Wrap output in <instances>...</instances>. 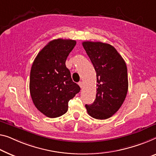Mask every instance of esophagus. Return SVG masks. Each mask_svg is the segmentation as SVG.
<instances>
[{
    "label": "esophagus",
    "mask_w": 156,
    "mask_h": 156,
    "mask_svg": "<svg viewBox=\"0 0 156 156\" xmlns=\"http://www.w3.org/2000/svg\"><path fill=\"white\" fill-rule=\"evenodd\" d=\"M78 85H79V86H80V88H83V85H84V84H83V82H81V81H80V82L78 83Z\"/></svg>",
    "instance_id": "obj_1"
}]
</instances>
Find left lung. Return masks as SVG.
<instances>
[{
    "label": "left lung",
    "instance_id": "left-lung-1",
    "mask_svg": "<svg viewBox=\"0 0 156 156\" xmlns=\"http://www.w3.org/2000/svg\"><path fill=\"white\" fill-rule=\"evenodd\" d=\"M83 48L97 73V94L94 101L86 104L91 117L105 120L119 110L128 90L126 64L114 47L101 42L85 41Z\"/></svg>",
    "mask_w": 156,
    "mask_h": 156
}]
</instances>
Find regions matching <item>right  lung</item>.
Masks as SVG:
<instances>
[{"instance_id":"right-lung-1","label":"right lung","mask_w":156,"mask_h":156,"mask_svg":"<svg viewBox=\"0 0 156 156\" xmlns=\"http://www.w3.org/2000/svg\"><path fill=\"white\" fill-rule=\"evenodd\" d=\"M76 44V41L70 39L50 41L32 64L30 94L35 106L47 117L57 118L66 113L69 100L80 90L65 64Z\"/></svg>"}]
</instances>
